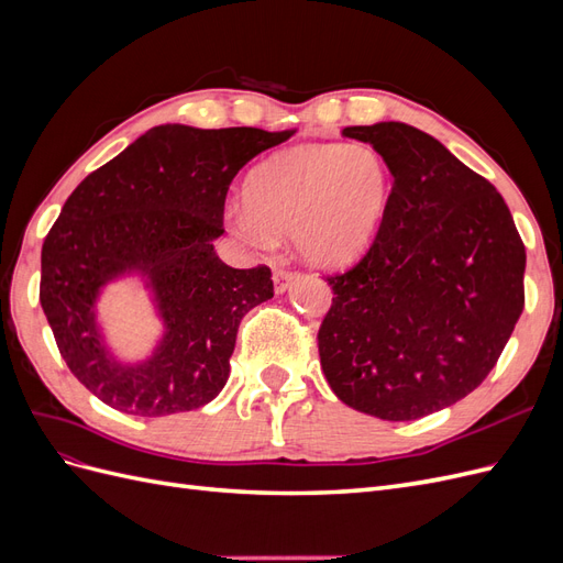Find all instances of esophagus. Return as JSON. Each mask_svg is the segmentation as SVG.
I'll return each mask as SVG.
<instances>
[{
  "label": "esophagus",
  "mask_w": 563,
  "mask_h": 563,
  "mask_svg": "<svg viewBox=\"0 0 563 563\" xmlns=\"http://www.w3.org/2000/svg\"><path fill=\"white\" fill-rule=\"evenodd\" d=\"M294 277H296V272L294 269H288L286 267V263H275V277H272V279H275V288H277V294H284L286 291V288H288V284H291L294 282Z\"/></svg>",
  "instance_id": "1"
}]
</instances>
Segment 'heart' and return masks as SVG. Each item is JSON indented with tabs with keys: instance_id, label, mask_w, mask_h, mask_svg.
Wrapping results in <instances>:
<instances>
[{
	"instance_id": "b5f03b06",
	"label": "heart",
	"mask_w": 563,
	"mask_h": 563,
	"mask_svg": "<svg viewBox=\"0 0 563 563\" xmlns=\"http://www.w3.org/2000/svg\"><path fill=\"white\" fill-rule=\"evenodd\" d=\"M246 209L234 228L253 244L294 232L305 261L345 267L376 242L391 197V176L376 150L362 143L300 145L255 166Z\"/></svg>"
}]
</instances>
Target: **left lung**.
Returning <instances> with one entry per match:
<instances>
[{"label": "left lung", "instance_id": "left-lung-1", "mask_svg": "<svg viewBox=\"0 0 563 563\" xmlns=\"http://www.w3.org/2000/svg\"><path fill=\"white\" fill-rule=\"evenodd\" d=\"M387 164L391 197L364 258L327 277L319 360L335 397L416 420L479 387L523 310L526 249L505 199L430 133L347 126Z\"/></svg>", "mask_w": 563, "mask_h": 563}]
</instances>
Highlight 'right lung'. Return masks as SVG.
<instances>
[{"mask_svg":"<svg viewBox=\"0 0 563 563\" xmlns=\"http://www.w3.org/2000/svg\"><path fill=\"white\" fill-rule=\"evenodd\" d=\"M294 131L162 124L84 178L42 246L40 302L67 368L122 413L159 418L218 397L242 317L275 296L267 265L234 269L213 240L225 232L232 178ZM135 271L156 296L165 338L124 365L95 321L99 288Z\"/></svg>","mask_w":563,"mask_h":563,"instance_id":"1","label":"right lung"}]
</instances>
